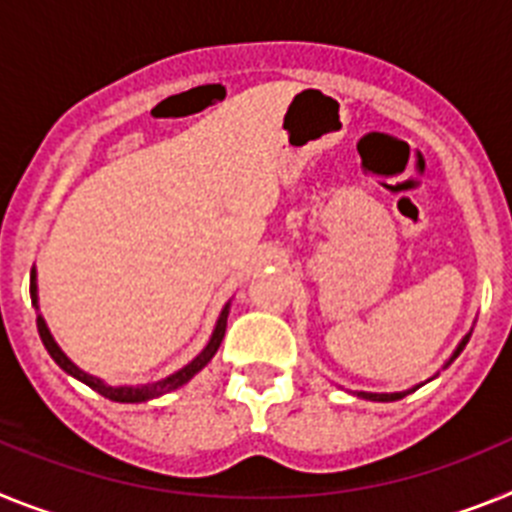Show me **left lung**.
Instances as JSON below:
<instances>
[{
    "label": "left lung",
    "instance_id": "8db88e82",
    "mask_svg": "<svg viewBox=\"0 0 512 512\" xmlns=\"http://www.w3.org/2000/svg\"><path fill=\"white\" fill-rule=\"evenodd\" d=\"M466 342H469V335L464 337V340H461V345L459 348H456V353H453V358H459V353L461 350L466 348ZM451 358V361H453ZM417 389V386H415ZM412 389V391H415ZM407 394H410V391H397V394H368V391H361V394H358V397H363V399H373V402H397V399H402V397H407Z\"/></svg>",
    "mask_w": 512,
    "mask_h": 512
}]
</instances>
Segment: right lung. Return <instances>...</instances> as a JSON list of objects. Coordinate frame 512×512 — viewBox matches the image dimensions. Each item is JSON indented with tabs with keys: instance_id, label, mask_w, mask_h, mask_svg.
Here are the masks:
<instances>
[{
	"instance_id": "obj_1",
	"label": "right lung",
	"mask_w": 512,
	"mask_h": 512,
	"mask_svg": "<svg viewBox=\"0 0 512 512\" xmlns=\"http://www.w3.org/2000/svg\"><path fill=\"white\" fill-rule=\"evenodd\" d=\"M35 291H38V288H35V270H30V296H33V304L38 301V293ZM226 317H229V306L221 311L219 322H216V330H213L211 340H208V345L203 348V353L195 355L188 366L180 368V371L172 373V376H167V379L154 381V384H144V386H108V384H102L100 379H95V376H90V373L79 371V368L74 366V363H71L64 353H61L59 345L53 342V337H51V332H48L43 317H38V335H41L43 345H46V350L51 353L53 361L59 363V366L64 368L69 376H74V379H79L82 384L90 386V389H95L97 394H102V397L113 399V402H131L133 404V402H146V399L162 397V394H167V391H175V389H180L182 384H188L195 373L201 371V368L211 361L213 355H216V350H219L221 340H224V332H226Z\"/></svg>"
}]
</instances>
